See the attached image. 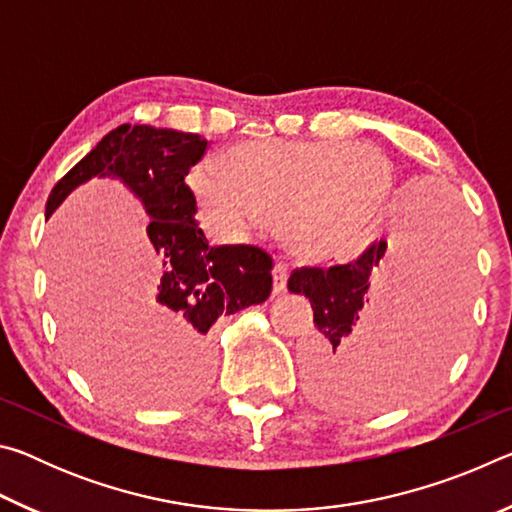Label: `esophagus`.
Returning a JSON list of instances; mask_svg holds the SVG:
<instances>
[{"mask_svg": "<svg viewBox=\"0 0 512 512\" xmlns=\"http://www.w3.org/2000/svg\"><path fill=\"white\" fill-rule=\"evenodd\" d=\"M287 280H289V268L284 264H277L273 268V293L280 296V293L287 291Z\"/></svg>", "mask_w": 512, "mask_h": 512, "instance_id": "obj_1", "label": "esophagus"}]
</instances>
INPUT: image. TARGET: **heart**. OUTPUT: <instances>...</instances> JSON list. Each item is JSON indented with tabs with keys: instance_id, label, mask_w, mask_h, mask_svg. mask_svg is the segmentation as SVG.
Segmentation results:
<instances>
[{
	"instance_id": "1",
	"label": "heart",
	"mask_w": 512,
	"mask_h": 512,
	"mask_svg": "<svg viewBox=\"0 0 512 512\" xmlns=\"http://www.w3.org/2000/svg\"><path fill=\"white\" fill-rule=\"evenodd\" d=\"M223 167L203 160L189 171L201 210L232 232L273 214L284 248L307 262L348 248L393 183L391 158L370 142H241L223 153Z\"/></svg>"
}]
</instances>
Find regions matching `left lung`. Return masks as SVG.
I'll return each instance as SVG.
<instances>
[{"instance_id":"8db88e82","label":"left lung","mask_w":512,"mask_h":512,"mask_svg":"<svg viewBox=\"0 0 512 512\" xmlns=\"http://www.w3.org/2000/svg\"><path fill=\"white\" fill-rule=\"evenodd\" d=\"M467 259L463 221L445 207L415 205L391 246L381 237L348 264L293 271L289 291L314 309L316 334L300 352L309 395L363 411L427 381L461 323Z\"/></svg>"}]
</instances>
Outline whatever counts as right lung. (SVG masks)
<instances>
[{"mask_svg":"<svg viewBox=\"0 0 512 512\" xmlns=\"http://www.w3.org/2000/svg\"><path fill=\"white\" fill-rule=\"evenodd\" d=\"M205 149L207 140L196 133L121 124L58 180L45 212L49 219L92 178L119 180L142 203L162 275L135 309V336L169 368L183 397L198 395L210 379L207 332L216 318L262 305L273 287V259L262 248H214L196 221V198L185 176Z\"/></svg>","mask_w":512,"mask_h":512,"instance_id":"1","label":"right lung"}]
</instances>
